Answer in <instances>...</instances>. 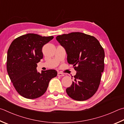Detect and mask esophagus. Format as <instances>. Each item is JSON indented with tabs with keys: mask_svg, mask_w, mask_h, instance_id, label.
Listing matches in <instances>:
<instances>
[{
	"mask_svg": "<svg viewBox=\"0 0 124 124\" xmlns=\"http://www.w3.org/2000/svg\"><path fill=\"white\" fill-rule=\"evenodd\" d=\"M57 76H64V75L63 73H62L58 72V73H57Z\"/></svg>",
	"mask_w": 124,
	"mask_h": 124,
	"instance_id": "esophagus-1",
	"label": "esophagus"
}]
</instances>
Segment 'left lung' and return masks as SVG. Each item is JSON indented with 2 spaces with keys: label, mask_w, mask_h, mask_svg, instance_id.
I'll use <instances>...</instances> for the list:
<instances>
[{
  "label": "left lung",
  "mask_w": 124,
  "mask_h": 124,
  "mask_svg": "<svg viewBox=\"0 0 124 124\" xmlns=\"http://www.w3.org/2000/svg\"><path fill=\"white\" fill-rule=\"evenodd\" d=\"M56 39L66 50L68 63L76 71L71 85L66 89L67 94L75 100L88 99L99 86L104 70V50L96 38L82 32L59 35Z\"/></svg>",
  "instance_id": "left-lung-1"
}]
</instances>
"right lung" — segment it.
<instances>
[{"label": "right lung", "instance_id": "1", "mask_svg": "<svg viewBox=\"0 0 124 124\" xmlns=\"http://www.w3.org/2000/svg\"><path fill=\"white\" fill-rule=\"evenodd\" d=\"M53 36L42 37L28 33L11 43L7 54V71L11 82L20 95L33 99L43 95L49 81L56 77L55 70L38 72L37 63L43 57L42 48Z\"/></svg>", "mask_w": 124, "mask_h": 124}]
</instances>
